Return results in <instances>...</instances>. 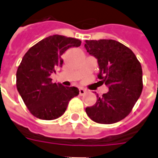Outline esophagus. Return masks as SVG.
<instances>
[{"label": "esophagus", "instance_id": "esophagus-1", "mask_svg": "<svg viewBox=\"0 0 158 158\" xmlns=\"http://www.w3.org/2000/svg\"><path fill=\"white\" fill-rule=\"evenodd\" d=\"M85 89H83V88H80L79 89V96H83V95H85Z\"/></svg>", "mask_w": 158, "mask_h": 158}]
</instances>
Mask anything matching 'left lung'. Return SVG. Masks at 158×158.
Here are the masks:
<instances>
[{
  "mask_svg": "<svg viewBox=\"0 0 158 158\" xmlns=\"http://www.w3.org/2000/svg\"><path fill=\"white\" fill-rule=\"evenodd\" d=\"M85 47L98 62L99 82L108 92L85 112L94 122L111 124L129 115L143 89L142 69L134 52L113 40H86Z\"/></svg>",
  "mask_w": 158,
  "mask_h": 158,
  "instance_id": "1",
  "label": "left lung"
}]
</instances>
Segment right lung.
<instances>
[{
    "label": "right lung",
    "instance_id": "right-lung-1",
    "mask_svg": "<svg viewBox=\"0 0 158 158\" xmlns=\"http://www.w3.org/2000/svg\"><path fill=\"white\" fill-rule=\"evenodd\" d=\"M81 41L63 35L49 36L33 45L17 70V89L30 113L37 118L53 120L65 113L69 101L79 95L76 87L52 83L51 74L62 67V56Z\"/></svg>",
    "mask_w": 158,
    "mask_h": 158
}]
</instances>
